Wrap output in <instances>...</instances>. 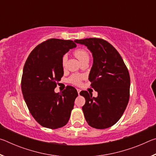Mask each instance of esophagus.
I'll list each match as a JSON object with an SVG mask.
<instances>
[{
  "instance_id": "1",
  "label": "esophagus",
  "mask_w": 156,
  "mask_h": 156,
  "mask_svg": "<svg viewBox=\"0 0 156 156\" xmlns=\"http://www.w3.org/2000/svg\"><path fill=\"white\" fill-rule=\"evenodd\" d=\"M77 91H78V95H79V94H80V89H77Z\"/></svg>"
}]
</instances>
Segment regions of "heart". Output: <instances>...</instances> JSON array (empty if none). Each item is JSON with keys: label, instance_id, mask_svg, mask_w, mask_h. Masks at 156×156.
Instances as JSON below:
<instances>
[{"label": "heart", "instance_id": "1", "mask_svg": "<svg viewBox=\"0 0 156 156\" xmlns=\"http://www.w3.org/2000/svg\"><path fill=\"white\" fill-rule=\"evenodd\" d=\"M73 54H74V56L79 60V61L80 62L81 64L84 62H89V54L85 49H83V48L77 49L73 51ZM67 59V56H65H65H63L62 58V65L63 67H65L66 66ZM81 81H82V76L78 74H73L68 78L69 83L73 84H80Z\"/></svg>", "mask_w": 156, "mask_h": 156}]
</instances>
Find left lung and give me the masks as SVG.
<instances>
[{
  "label": "left lung",
  "mask_w": 156,
  "mask_h": 156,
  "mask_svg": "<svg viewBox=\"0 0 156 156\" xmlns=\"http://www.w3.org/2000/svg\"><path fill=\"white\" fill-rule=\"evenodd\" d=\"M84 44L92 52L94 64L89 80L98 92L92 97L88 91L80 94L85 98L83 107L88 125L98 129L111 127L120 120L130 96V76L122 57L113 45L98 38L74 41Z\"/></svg>",
  "instance_id": "obj_1"
}]
</instances>
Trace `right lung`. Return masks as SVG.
<instances>
[{
  "instance_id": "right-lung-1",
  "label": "right lung",
  "mask_w": 156,
  "mask_h": 156,
  "mask_svg": "<svg viewBox=\"0 0 156 156\" xmlns=\"http://www.w3.org/2000/svg\"><path fill=\"white\" fill-rule=\"evenodd\" d=\"M76 46L70 40L50 38L39 44L29 55L21 78V89L31 115L44 127L55 129L67 125L76 89L67 86L62 93H55L62 77V58Z\"/></svg>"
}]
</instances>
